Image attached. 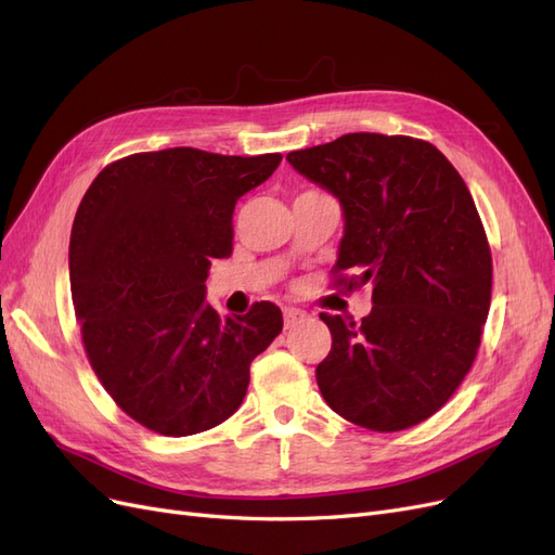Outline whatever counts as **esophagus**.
Masks as SVG:
<instances>
[{
	"mask_svg": "<svg viewBox=\"0 0 555 555\" xmlns=\"http://www.w3.org/2000/svg\"><path fill=\"white\" fill-rule=\"evenodd\" d=\"M308 314L300 308H284V328H292L296 324L304 322Z\"/></svg>",
	"mask_w": 555,
	"mask_h": 555,
	"instance_id": "obj_1",
	"label": "esophagus"
}]
</instances>
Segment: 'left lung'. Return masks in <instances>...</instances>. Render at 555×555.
Here are the masks:
<instances>
[{"mask_svg": "<svg viewBox=\"0 0 555 555\" xmlns=\"http://www.w3.org/2000/svg\"><path fill=\"white\" fill-rule=\"evenodd\" d=\"M287 159L343 204L331 284H367L375 304L361 324L319 314L333 338L319 391L377 433L426 422L473 367L491 308L493 259L473 194L438 147L412 137L345 133Z\"/></svg>", "mask_w": 555, "mask_h": 555, "instance_id": "obj_1", "label": "left lung"}]
</instances>
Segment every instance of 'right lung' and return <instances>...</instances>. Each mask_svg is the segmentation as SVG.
<instances>
[{
    "instance_id": "obj_1",
    "label": "right lung",
    "mask_w": 555,
    "mask_h": 555,
    "mask_svg": "<svg viewBox=\"0 0 555 555\" xmlns=\"http://www.w3.org/2000/svg\"><path fill=\"white\" fill-rule=\"evenodd\" d=\"M280 162L137 153L111 162L80 201L69 278L82 347L115 405L147 430L184 438L227 422L251 359L282 331L271 300L227 319L204 304L210 259L233 249V208Z\"/></svg>"
}]
</instances>
